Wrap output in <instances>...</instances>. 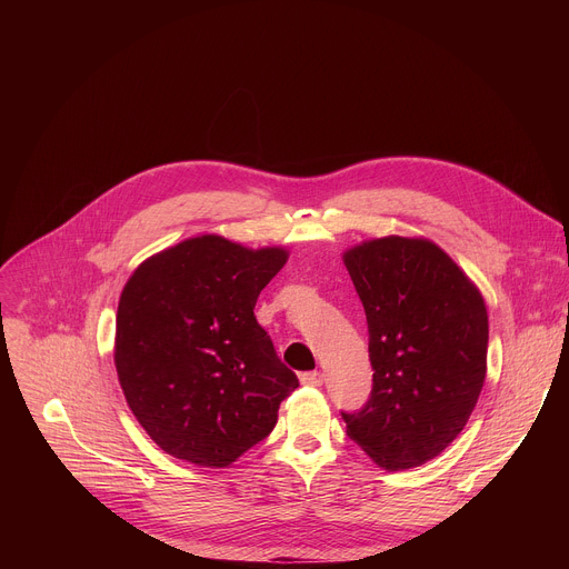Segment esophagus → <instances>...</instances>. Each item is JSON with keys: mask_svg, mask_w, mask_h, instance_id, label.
<instances>
[{"mask_svg": "<svg viewBox=\"0 0 569 569\" xmlns=\"http://www.w3.org/2000/svg\"><path fill=\"white\" fill-rule=\"evenodd\" d=\"M299 380L306 387H319L321 385V373L319 371H306V373L299 376Z\"/></svg>", "mask_w": 569, "mask_h": 569, "instance_id": "esophagus-1", "label": "esophagus"}]
</instances>
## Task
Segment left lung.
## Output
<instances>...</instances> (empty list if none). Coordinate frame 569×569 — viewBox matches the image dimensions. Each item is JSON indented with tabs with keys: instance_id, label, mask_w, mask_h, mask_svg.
Listing matches in <instances>:
<instances>
[{
	"instance_id": "left-lung-1",
	"label": "left lung",
	"mask_w": 569,
	"mask_h": 569,
	"mask_svg": "<svg viewBox=\"0 0 569 569\" xmlns=\"http://www.w3.org/2000/svg\"><path fill=\"white\" fill-rule=\"evenodd\" d=\"M365 306L373 387L347 435L385 470L426 463L463 430L486 378L489 315L475 283L426 238L345 252Z\"/></svg>"
}]
</instances>
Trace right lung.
<instances>
[{
  "label": "right lung",
  "instance_id": "right-lung-1",
  "mask_svg": "<svg viewBox=\"0 0 569 569\" xmlns=\"http://www.w3.org/2000/svg\"><path fill=\"white\" fill-rule=\"evenodd\" d=\"M216 233L146 259L117 310L114 365L132 415L173 457L222 468L263 441L299 380L254 317L286 266Z\"/></svg>",
  "mask_w": 569,
  "mask_h": 569
}]
</instances>
